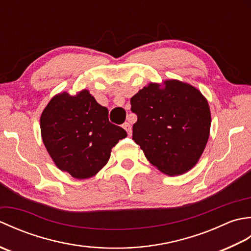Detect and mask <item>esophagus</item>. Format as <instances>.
<instances>
[{"mask_svg": "<svg viewBox=\"0 0 251 251\" xmlns=\"http://www.w3.org/2000/svg\"><path fill=\"white\" fill-rule=\"evenodd\" d=\"M123 128L127 131L128 136H131V125L129 124V123H127V122L124 123V124H123Z\"/></svg>", "mask_w": 251, "mask_h": 251, "instance_id": "esophagus-1", "label": "esophagus"}]
</instances>
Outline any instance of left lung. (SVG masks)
I'll list each match as a JSON object with an SVG mask.
<instances>
[{
    "label": "left lung",
    "mask_w": 251,
    "mask_h": 251,
    "mask_svg": "<svg viewBox=\"0 0 251 251\" xmlns=\"http://www.w3.org/2000/svg\"><path fill=\"white\" fill-rule=\"evenodd\" d=\"M137 115L132 140L157 169L184 174L199 161L209 138L210 110L200 90L176 79L151 83L130 99Z\"/></svg>",
    "instance_id": "8db88e82"
}]
</instances>
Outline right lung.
I'll list each match as a JSON object with an SVG mask.
<instances>
[{"instance_id":"add662e5","label":"right lung","mask_w":251,"mask_h":251,"mask_svg":"<svg viewBox=\"0 0 251 251\" xmlns=\"http://www.w3.org/2000/svg\"><path fill=\"white\" fill-rule=\"evenodd\" d=\"M109 111L88 90L55 96L41 116L42 139L57 167L76 179L93 177L127 132L112 124Z\"/></svg>"}]
</instances>
